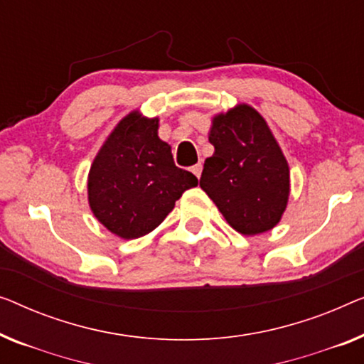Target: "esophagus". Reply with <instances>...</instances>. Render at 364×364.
<instances>
[{
	"mask_svg": "<svg viewBox=\"0 0 364 364\" xmlns=\"http://www.w3.org/2000/svg\"><path fill=\"white\" fill-rule=\"evenodd\" d=\"M202 169H203V166L200 164V162L192 167V172L195 173V176H197V178H200V176H202Z\"/></svg>",
	"mask_w": 364,
	"mask_h": 364,
	"instance_id": "obj_1",
	"label": "esophagus"
}]
</instances>
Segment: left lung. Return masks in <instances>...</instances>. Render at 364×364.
Listing matches in <instances>:
<instances>
[{
  "mask_svg": "<svg viewBox=\"0 0 364 364\" xmlns=\"http://www.w3.org/2000/svg\"><path fill=\"white\" fill-rule=\"evenodd\" d=\"M215 152L203 164L200 187L238 233L272 230L286 212L289 164L269 126L250 105H238L212 121Z\"/></svg>",
  "mask_w": 364,
  "mask_h": 364,
  "instance_id": "obj_1",
  "label": "left lung"
}]
</instances>
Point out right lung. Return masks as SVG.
I'll return each mask as SVG.
<instances>
[{
	"mask_svg": "<svg viewBox=\"0 0 364 364\" xmlns=\"http://www.w3.org/2000/svg\"><path fill=\"white\" fill-rule=\"evenodd\" d=\"M159 119L131 112L105 141L88 172V203L105 228L123 240L151 233L182 193L197 187L192 172L173 164L157 136Z\"/></svg>",
	"mask_w": 364,
	"mask_h": 364,
	"instance_id": "1",
	"label": "right lung"
}]
</instances>
